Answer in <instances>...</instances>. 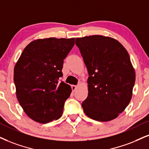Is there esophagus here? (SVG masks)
<instances>
[{"mask_svg":"<svg viewBox=\"0 0 149 149\" xmlns=\"http://www.w3.org/2000/svg\"><path fill=\"white\" fill-rule=\"evenodd\" d=\"M71 88H72V91H74L75 90L77 89V86L72 85V86H71Z\"/></svg>","mask_w":149,"mask_h":149,"instance_id":"34e87169","label":"esophagus"}]
</instances>
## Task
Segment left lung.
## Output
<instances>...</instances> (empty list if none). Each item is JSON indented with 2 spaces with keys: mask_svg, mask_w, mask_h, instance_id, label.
Instances as JSON below:
<instances>
[{
  "mask_svg": "<svg viewBox=\"0 0 149 149\" xmlns=\"http://www.w3.org/2000/svg\"><path fill=\"white\" fill-rule=\"evenodd\" d=\"M88 72V95L84 113L99 122H108L127 107L133 95L135 72L127 50L117 40L102 35L76 38Z\"/></svg>",
  "mask_w": 149,
  "mask_h": 149,
  "instance_id": "left-lung-1",
  "label": "left lung"
}]
</instances>
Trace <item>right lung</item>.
Returning a JSON list of instances; mask_svg holds the SVG:
<instances>
[{"mask_svg":"<svg viewBox=\"0 0 149 149\" xmlns=\"http://www.w3.org/2000/svg\"><path fill=\"white\" fill-rule=\"evenodd\" d=\"M74 38H47L28 44L14 70L16 94L30 118L46 124L61 117L71 87L63 81V60L74 45Z\"/></svg>","mask_w":149,"mask_h":149,"instance_id":"obj_1","label":"right lung"}]
</instances>
